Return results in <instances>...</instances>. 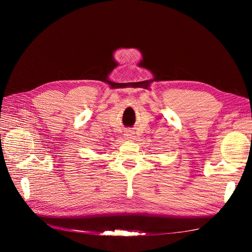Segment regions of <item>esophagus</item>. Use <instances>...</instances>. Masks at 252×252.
<instances>
[{"mask_svg":"<svg viewBox=\"0 0 252 252\" xmlns=\"http://www.w3.org/2000/svg\"><path fill=\"white\" fill-rule=\"evenodd\" d=\"M124 135H125V139H127V140L134 139V133L132 131H127Z\"/></svg>","mask_w":252,"mask_h":252,"instance_id":"obj_1","label":"esophagus"}]
</instances>
